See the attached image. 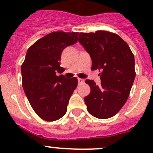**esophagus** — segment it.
Listing matches in <instances>:
<instances>
[{"label": "esophagus", "instance_id": "1", "mask_svg": "<svg viewBox=\"0 0 153 153\" xmlns=\"http://www.w3.org/2000/svg\"><path fill=\"white\" fill-rule=\"evenodd\" d=\"M78 84H81L84 82V80L81 79V78H78Z\"/></svg>", "mask_w": 153, "mask_h": 153}]
</instances>
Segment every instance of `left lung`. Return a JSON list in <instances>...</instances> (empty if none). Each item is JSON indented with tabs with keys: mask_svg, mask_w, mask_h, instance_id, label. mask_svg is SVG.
<instances>
[{
	"mask_svg": "<svg viewBox=\"0 0 153 153\" xmlns=\"http://www.w3.org/2000/svg\"><path fill=\"white\" fill-rule=\"evenodd\" d=\"M78 41L90 55L92 70L101 72V86L93 80L85 81L91 89L84 98L86 109L95 118H111L129 95L135 78L133 53L119 35L107 31L81 32Z\"/></svg>",
	"mask_w": 153,
	"mask_h": 153,
	"instance_id": "1",
	"label": "left lung"
}]
</instances>
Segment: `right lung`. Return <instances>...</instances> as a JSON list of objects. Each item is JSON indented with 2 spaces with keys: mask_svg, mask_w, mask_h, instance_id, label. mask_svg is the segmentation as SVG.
I'll return each instance as SVG.
<instances>
[{
  "mask_svg": "<svg viewBox=\"0 0 153 153\" xmlns=\"http://www.w3.org/2000/svg\"><path fill=\"white\" fill-rule=\"evenodd\" d=\"M78 35V32L48 34L29 48L21 65L24 92L35 113L44 121H57L65 115L78 85L75 77L57 75L64 71L60 67L63 50L75 44Z\"/></svg>",
  "mask_w": 153,
  "mask_h": 153,
  "instance_id": "right-lung-1",
  "label": "right lung"
}]
</instances>
